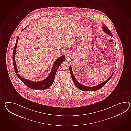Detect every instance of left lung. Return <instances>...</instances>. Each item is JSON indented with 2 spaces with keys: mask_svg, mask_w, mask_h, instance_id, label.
<instances>
[{
  "mask_svg": "<svg viewBox=\"0 0 131 131\" xmlns=\"http://www.w3.org/2000/svg\"><path fill=\"white\" fill-rule=\"evenodd\" d=\"M102 29L103 30V31H104L106 33L108 34V35H111V37H113V35L112 34V33L111 32V30L110 29H108V27L107 26H106L105 25H103L102 27ZM70 75L71 76V78L72 79L73 81L74 82V84L76 85L77 87H78L79 89H80L82 91H96L99 90L100 89H101V88L103 87L105 84H106L108 81V80L112 78V77L114 73L115 72H113V73L112 74V75H111V77L108 79H107L105 81L102 82V83H101L100 84H98L96 86H92V87H90V86H85L83 84H81L79 83V82L77 81V80L76 79L75 76L73 74V73L72 72V70L71 69V67L70 65Z\"/></svg>",
  "mask_w": 131,
  "mask_h": 131,
  "instance_id": "left-lung-1",
  "label": "left lung"
}]
</instances>
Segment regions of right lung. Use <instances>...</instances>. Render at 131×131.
Returning <instances> with one entry per match:
<instances>
[{"instance_id": "add662e5", "label": "right lung", "mask_w": 131, "mask_h": 131, "mask_svg": "<svg viewBox=\"0 0 131 131\" xmlns=\"http://www.w3.org/2000/svg\"><path fill=\"white\" fill-rule=\"evenodd\" d=\"M25 29V28L23 29ZM23 29L21 30V31L23 30ZM18 38H19V36L18 37L16 41V43L15 45V47L13 51V63H14V67L15 72L16 74L17 75L18 78L20 79L27 87H29L30 89H34V90H45L48 88L52 85V83L54 81L56 73L57 72V70H58L59 67L63 61H65V58L64 55H62L61 57L58 58L54 61L52 66V69L49 75L43 80L41 81L34 82L30 81L26 79H23L18 74V71L16 67V64L15 62V60L16 50L17 47Z\"/></svg>"}]
</instances>
